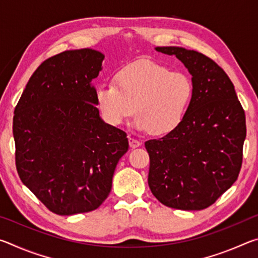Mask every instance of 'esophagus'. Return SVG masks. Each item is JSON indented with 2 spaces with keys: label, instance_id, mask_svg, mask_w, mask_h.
Wrapping results in <instances>:
<instances>
[{
  "label": "esophagus",
  "instance_id": "34e87169",
  "mask_svg": "<svg viewBox=\"0 0 258 258\" xmlns=\"http://www.w3.org/2000/svg\"><path fill=\"white\" fill-rule=\"evenodd\" d=\"M128 141H130V147L131 148H138L141 146V141L138 139H134V138H128Z\"/></svg>",
  "mask_w": 258,
  "mask_h": 258
}]
</instances>
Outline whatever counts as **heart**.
<instances>
[{"mask_svg":"<svg viewBox=\"0 0 258 258\" xmlns=\"http://www.w3.org/2000/svg\"><path fill=\"white\" fill-rule=\"evenodd\" d=\"M194 93V82L187 74L141 60L121 68L116 74L115 84L98 86L94 99L107 124L121 125L133 115L137 106L139 113L133 121L134 127L165 135L184 119Z\"/></svg>","mask_w":258,"mask_h":258,"instance_id":"b5f03b06","label":"heart"}]
</instances>
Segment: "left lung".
Masks as SVG:
<instances>
[{
	"mask_svg": "<svg viewBox=\"0 0 258 258\" xmlns=\"http://www.w3.org/2000/svg\"><path fill=\"white\" fill-rule=\"evenodd\" d=\"M191 74L195 93L182 123L145 143L149 184L165 206L200 211L237 181L246 139V116L232 82L211 58L178 46H157Z\"/></svg>",
	"mask_w": 258,
	"mask_h": 258,
	"instance_id": "1",
	"label": "left lung"
}]
</instances>
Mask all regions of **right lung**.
Returning <instances> with one entry per match:
<instances>
[{
  "instance_id": "1",
  "label": "right lung",
  "mask_w": 258,
  "mask_h": 258,
  "mask_svg": "<svg viewBox=\"0 0 258 258\" xmlns=\"http://www.w3.org/2000/svg\"><path fill=\"white\" fill-rule=\"evenodd\" d=\"M104 55L69 50L41 63L15 108L16 167L21 182L58 215L97 209L128 150L124 131L101 119L92 80Z\"/></svg>"
}]
</instances>
